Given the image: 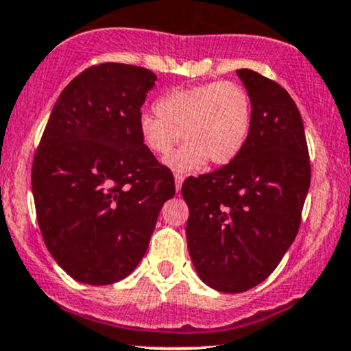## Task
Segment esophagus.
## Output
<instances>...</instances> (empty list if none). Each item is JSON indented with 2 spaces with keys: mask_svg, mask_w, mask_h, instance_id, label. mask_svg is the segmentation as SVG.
<instances>
[{
  "mask_svg": "<svg viewBox=\"0 0 351 351\" xmlns=\"http://www.w3.org/2000/svg\"><path fill=\"white\" fill-rule=\"evenodd\" d=\"M183 180H185V175L183 173H175V185H176V192H180L182 190V183Z\"/></svg>",
  "mask_w": 351,
  "mask_h": 351,
  "instance_id": "34e87169",
  "label": "esophagus"
}]
</instances>
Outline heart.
I'll return each instance as SVG.
<instances>
[{
	"mask_svg": "<svg viewBox=\"0 0 351 351\" xmlns=\"http://www.w3.org/2000/svg\"><path fill=\"white\" fill-rule=\"evenodd\" d=\"M253 107L234 81H208L176 88L156 101V112L139 117V134L153 154L166 156L183 137L182 149L168 158L173 169H195L208 161L229 165L238 158L251 129Z\"/></svg>",
	"mask_w": 351,
	"mask_h": 351,
	"instance_id": "obj_1",
	"label": "heart"
}]
</instances>
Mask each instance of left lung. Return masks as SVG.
Returning a JSON list of instances; mask_svg holds the SVG:
<instances>
[{"label": "left lung", "mask_w": 351, "mask_h": 351, "mask_svg": "<svg viewBox=\"0 0 351 351\" xmlns=\"http://www.w3.org/2000/svg\"><path fill=\"white\" fill-rule=\"evenodd\" d=\"M251 98L250 136L234 161L189 176L186 243L198 277L239 293L261 284L295 239L311 185L302 117L277 81L238 69Z\"/></svg>", "instance_id": "left-lung-1"}]
</instances>
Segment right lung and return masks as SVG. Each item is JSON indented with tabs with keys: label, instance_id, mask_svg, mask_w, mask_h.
Segmentation results:
<instances>
[{
	"label": "right lung",
	"instance_id": "right-lung-1",
	"mask_svg": "<svg viewBox=\"0 0 351 351\" xmlns=\"http://www.w3.org/2000/svg\"><path fill=\"white\" fill-rule=\"evenodd\" d=\"M154 81L146 67H88L59 95L35 151L32 192L42 238L59 267L83 284L125 278L175 195L171 169L139 134Z\"/></svg>",
	"mask_w": 351,
	"mask_h": 351
}]
</instances>
